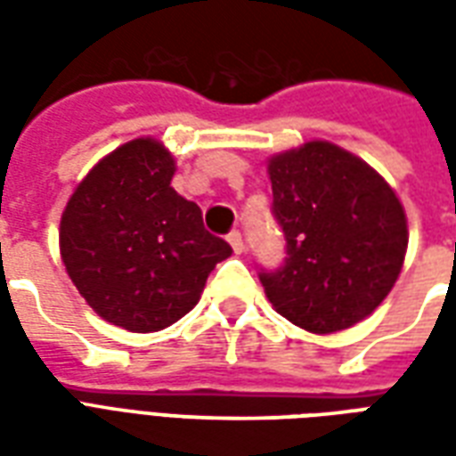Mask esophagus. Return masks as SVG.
<instances>
[{
  "mask_svg": "<svg viewBox=\"0 0 456 456\" xmlns=\"http://www.w3.org/2000/svg\"><path fill=\"white\" fill-rule=\"evenodd\" d=\"M227 239L229 247L234 248V254H244V239H241V232H232Z\"/></svg>",
  "mask_w": 456,
  "mask_h": 456,
  "instance_id": "34e87169",
  "label": "esophagus"
}]
</instances>
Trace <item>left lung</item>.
<instances>
[{
	"mask_svg": "<svg viewBox=\"0 0 456 456\" xmlns=\"http://www.w3.org/2000/svg\"><path fill=\"white\" fill-rule=\"evenodd\" d=\"M273 215L288 258L261 273L276 313L313 335L362 322L401 276L408 219L376 170L330 141L268 159Z\"/></svg>",
	"mask_w": 456,
	"mask_h": 456,
	"instance_id": "obj_1",
	"label": "left lung"
}]
</instances>
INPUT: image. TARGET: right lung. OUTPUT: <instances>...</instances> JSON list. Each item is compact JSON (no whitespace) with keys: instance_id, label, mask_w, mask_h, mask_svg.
Listing matches in <instances>:
<instances>
[{"instance_id":"right-lung-1","label":"right lung","mask_w":456,"mask_h":456,"mask_svg":"<svg viewBox=\"0 0 456 456\" xmlns=\"http://www.w3.org/2000/svg\"><path fill=\"white\" fill-rule=\"evenodd\" d=\"M175 159L151 136L126 141L85 175L61 217L65 271L97 315L129 332H159L198 305L232 254L195 202L170 188Z\"/></svg>"}]
</instances>
